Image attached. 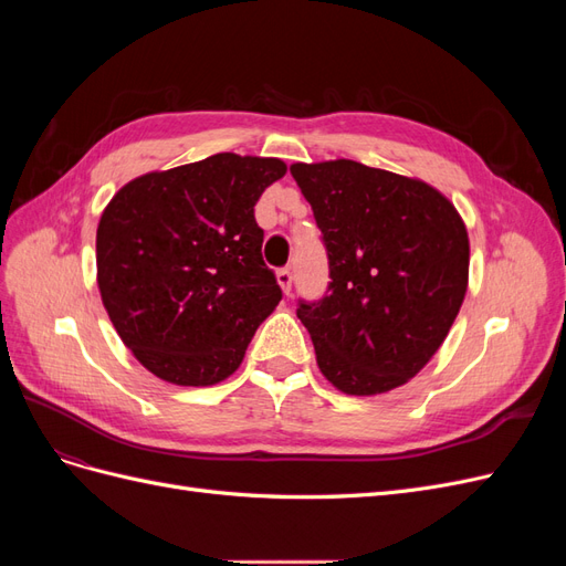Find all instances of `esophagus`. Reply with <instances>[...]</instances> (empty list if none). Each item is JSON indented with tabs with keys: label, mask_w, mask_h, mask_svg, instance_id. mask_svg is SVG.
<instances>
[{
	"label": "esophagus",
	"mask_w": 566,
	"mask_h": 566,
	"mask_svg": "<svg viewBox=\"0 0 566 566\" xmlns=\"http://www.w3.org/2000/svg\"><path fill=\"white\" fill-rule=\"evenodd\" d=\"M276 281H279V285H281L283 293H285V295H290V287H293V271H290L287 266L279 269V271H276Z\"/></svg>",
	"instance_id": "1"
}]
</instances>
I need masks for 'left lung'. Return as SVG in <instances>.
I'll use <instances>...</instances> for the list:
<instances>
[{
    "label": "left lung",
    "instance_id": "obj_1",
    "mask_svg": "<svg viewBox=\"0 0 566 566\" xmlns=\"http://www.w3.org/2000/svg\"><path fill=\"white\" fill-rule=\"evenodd\" d=\"M328 252L331 283L297 304L339 391L406 385L447 339L468 290L470 241L447 196L354 160L290 165Z\"/></svg>",
    "mask_w": 566,
    "mask_h": 566
}]
</instances>
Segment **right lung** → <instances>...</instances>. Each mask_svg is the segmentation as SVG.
<instances>
[{
	"label": "right lung",
	"instance_id": "add662e5",
	"mask_svg": "<svg viewBox=\"0 0 566 566\" xmlns=\"http://www.w3.org/2000/svg\"><path fill=\"white\" fill-rule=\"evenodd\" d=\"M279 158L217 153L119 188L96 229L98 290L139 364L181 387L241 366L283 293L262 260L254 205Z\"/></svg>",
	"mask_w": 566,
	"mask_h": 566
}]
</instances>
